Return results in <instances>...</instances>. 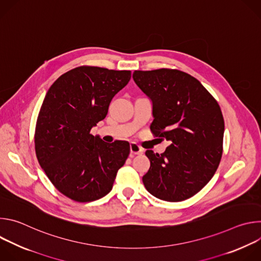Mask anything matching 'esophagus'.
<instances>
[{
    "instance_id": "34e87169",
    "label": "esophagus",
    "mask_w": 261,
    "mask_h": 261,
    "mask_svg": "<svg viewBox=\"0 0 261 261\" xmlns=\"http://www.w3.org/2000/svg\"><path fill=\"white\" fill-rule=\"evenodd\" d=\"M130 152L132 155H140L143 153V148L141 146H139L137 143L132 142L130 144Z\"/></svg>"
}]
</instances>
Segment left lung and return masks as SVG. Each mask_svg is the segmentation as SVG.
Listing matches in <instances>:
<instances>
[{"label": "left lung", "mask_w": 261, "mask_h": 261, "mask_svg": "<svg viewBox=\"0 0 261 261\" xmlns=\"http://www.w3.org/2000/svg\"><path fill=\"white\" fill-rule=\"evenodd\" d=\"M133 80L152 100L151 131L170 141L161 155L145 152L151 166L142 176L144 187L165 201L188 199L219 166L224 135L221 108L199 81L176 69L136 70Z\"/></svg>", "instance_id": "8db88e82"}]
</instances>
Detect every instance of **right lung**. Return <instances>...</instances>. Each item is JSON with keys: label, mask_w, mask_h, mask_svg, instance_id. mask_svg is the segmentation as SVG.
<instances>
[{"label": "right lung", "mask_w": 261, "mask_h": 261, "mask_svg": "<svg viewBox=\"0 0 261 261\" xmlns=\"http://www.w3.org/2000/svg\"><path fill=\"white\" fill-rule=\"evenodd\" d=\"M130 79L131 71L81 66L64 73L46 93L36 124V156L55 187L74 201L108 194L129 156V142L108 145L90 132Z\"/></svg>", "instance_id": "obj_1"}]
</instances>
